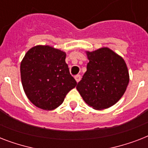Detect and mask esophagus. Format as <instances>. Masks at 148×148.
<instances>
[{
    "mask_svg": "<svg viewBox=\"0 0 148 148\" xmlns=\"http://www.w3.org/2000/svg\"><path fill=\"white\" fill-rule=\"evenodd\" d=\"M74 78H75V80H76L77 83H78L79 81H81V75H77V76L74 77Z\"/></svg>",
    "mask_w": 148,
    "mask_h": 148,
    "instance_id": "34e87169",
    "label": "esophagus"
}]
</instances>
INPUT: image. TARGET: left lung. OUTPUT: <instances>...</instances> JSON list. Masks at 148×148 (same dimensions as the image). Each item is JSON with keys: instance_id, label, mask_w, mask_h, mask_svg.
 Here are the masks:
<instances>
[{"instance_id": "1", "label": "left lung", "mask_w": 148, "mask_h": 148, "mask_svg": "<svg viewBox=\"0 0 148 148\" xmlns=\"http://www.w3.org/2000/svg\"><path fill=\"white\" fill-rule=\"evenodd\" d=\"M87 71L76 88L86 103L95 110L114 105L129 83V71L121 56L107 47L86 51Z\"/></svg>"}]
</instances>
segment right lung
Segmentation results:
<instances>
[{
  "instance_id": "right-lung-1",
  "label": "right lung",
  "mask_w": 148,
  "mask_h": 148,
  "mask_svg": "<svg viewBox=\"0 0 148 148\" xmlns=\"http://www.w3.org/2000/svg\"><path fill=\"white\" fill-rule=\"evenodd\" d=\"M65 59L64 51L49 45H37L25 53L21 62V78L24 93L34 105L53 110L76 87Z\"/></svg>"
}]
</instances>
